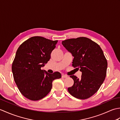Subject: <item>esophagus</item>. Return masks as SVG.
<instances>
[{"label":"esophagus","instance_id":"esophagus-1","mask_svg":"<svg viewBox=\"0 0 120 120\" xmlns=\"http://www.w3.org/2000/svg\"><path fill=\"white\" fill-rule=\"evenodd\" d=\"M68 76L67 75H62V78H67Z\"/></svg>","mask_w":120,"mask_h":120}]
</instances>
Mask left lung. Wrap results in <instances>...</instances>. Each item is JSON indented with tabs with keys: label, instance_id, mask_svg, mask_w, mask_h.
Wrapping results in <instances>:
<instances>
[{
	"label": "left lung",
	"instance_id": "1",
	"mask_svg": "<svg viewBox=\"0 0 120 120\" xmlns=\"http://www.w3.org/2000/svg\"><path fill=\"white\" fill-rule=\"evenodd\" d=\"M63 45L74 59L72 66L82 73L80 79L70 76L74 85L68 90L75 98L85 99L95 94L105 80L107 61L100 46L85 37L63 41Z\"/></svg>",
	"mask_w": 120,
	"mask_h": 120
}]
</instances>
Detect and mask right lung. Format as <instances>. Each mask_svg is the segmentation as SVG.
Wrapping results in <instances>:
<instances>
[{
	"label": "right lung",
	"instance_id": "right-lung-1",
	"mask_svg": "<svg viewBox=\"0 0 120 120\" xmlns=\"http://www.w3.org/2000/svg\"><path fill=\"white\" fill-rule=\"evenodd\" d=\"M57 42L33 37L17 49L12 71L18 89L25 98L31 101L44 98L52 89L53 80L61 77L59 72L49 74L41 68L49 60Z\"/></svg>",
	"mask_w": 120,
	"mask_h": 120
}]
</instances>
